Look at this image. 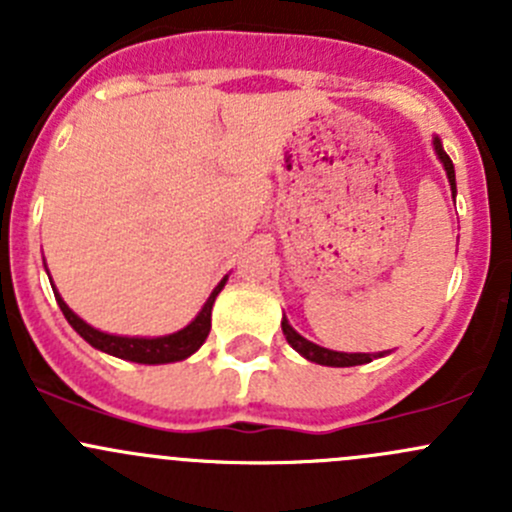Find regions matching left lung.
Instances as JSON below:
<instances>
[{"mask_svg": "<svg viewBox=\"0 0 512 512\" xmlns=\"http://www.w3.org/2000/svg\"><path fill=\"white\" fill-rule=\"evenodd\" d=\"M433 148H436L438 158H441L443 168H446V175H448V183H451L453 193H456V170H453V163L451 158H448V153L443 151L441 141H433ZM282 332H285L287 342L292 344L294 349H297L299 354L304 356V359L314 361V364H322V366H356V364H366V361H371L374 356L371 354H344V352H332V349H324V347H317V344L307 342L304 337H299L297 332H294L292 327H289L287 319H282Z\"/></svg>", "mask_w": 512, "mask_h": 512, "instance_id": "left-lung-1", "label": "left lung"}]
</instances>
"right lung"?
Instances as JSON below:
<instances>
[{"label": "right lung", "mask_w": 512, "mask_h": 512, "mask_svg": "<svg viewBox=\"0 0 512 512\" xmlns=\"http://www.w3.org/2000/svg\"><path fill=\"white\" fill-rule=\"evenodd\" d=\"M225 287V280L213 289V294L208 297L205 307L200 309L198 317L188 324L180 332L168 334V337H156V339H143V337H113V334L98 332V329L89 327L81 317H76L66 302L61 299V294L54 289V297L59 302L61 312L69 319L71 327L91 344V347L101 349V352L118 356V359L138 361V364H168V361H180L193 352H198L203 347V342L210 334V312H213V302L220 294V289Z\"/></svg>", "instance_id": "right-lung-1"}]
</instances>
